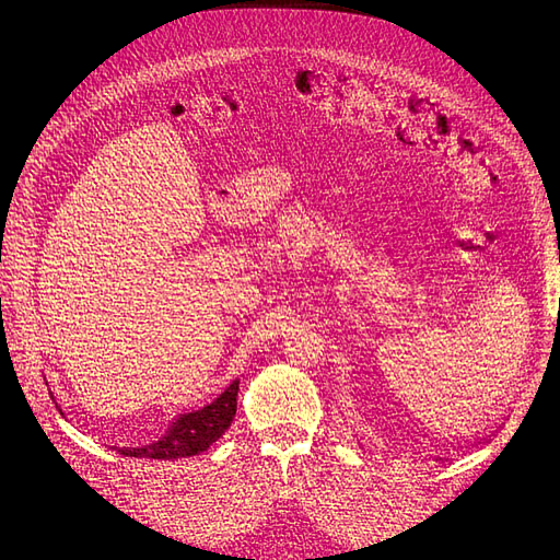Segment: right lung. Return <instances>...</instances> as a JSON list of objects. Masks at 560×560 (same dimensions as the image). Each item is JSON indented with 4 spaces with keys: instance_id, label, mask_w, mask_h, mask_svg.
I'll use <instances>...</instances> for the list:
<instances>
[{
    "instance_id": "add662e5",
    "label": "right lung",
    "mask_w": 560,
    "mask_h": 560,
    "mask_svg": "<svg viewBox=\"0 0 560 560\" xmlns=\"http://www.w3.org/2000/svg\"><path fill=\"white\" fill-rule=\"evenodd\" d=\"M238 383L241 381H233L222 395L202 409L173 418L171 428L159 442L138 448L114 446V451L126 457H149V460H177V457H191L208 451L231 428L235 409H238Z\"/></svg>"
}]
</instances>
